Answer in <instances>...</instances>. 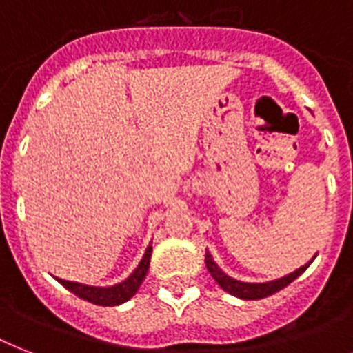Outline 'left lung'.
Segmentation results:
<instances>
[{"label": "left lung", "instance_id": "8db88e82", "mask_svg": "<svg viewBox=\"0 0 353 353\" xmlns=\"http://www.w3.org/2000/svg\"><path fill=\"white\" fill-rule=\"evenodd\" d=\"M205 263H207V269H209V273L212 274V279L220 284L221 290H225L227 293H231V295L238 296V299H243V301H256V299H263V296H269L273 295V293H276V291L284 290L285 285L291 284L296 276H301V274L307 269V265H310V263H306V265H302V268H299L296 271L285 274V276H282V279L279 280H269V282H262V284H251V282H241V280H236L232 279V276H229V274L223 273V271L218 268V263L212 260L209 251L205 252Z\"/></svg>", "mask_w": 353, "mask_h": 353}]
</instances>
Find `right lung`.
<instances>
[{
	"mask_svg": "<svg viewBox=\"0 0 353 353\" xmlns=\"http://www.w3.org/2000/svg\"><path fill=\"white\" fill-rule=\"evenodd\" d=\"M150 256H152V243L146 247L143 260L139 262L137 269L133 271L126 280H122L121 284L112 285V288H97V285H85L79 282H69V280L57 279L63 288H68L71 293H74L80 299L97 304V306H119L122 302L130 301L137 293L139 285L143 284L144 276L148 273Z\"/></svg>",
	"mask_w": 353,
	"mask_h": 353,
	"instance_id": "add662e5",
	"label": "right lung"
}]
</instances>
